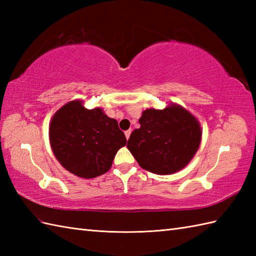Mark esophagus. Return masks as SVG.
<instances>
[{
	"mask_svg": "<svg viewBox=\"0 0 256 256\" xmlns=\"http://www.w3.org/2000/svg\"><path fill=\"white\" fill-rule=\"evenodd\" d=\"M131 130H128V131H125V138H126V140H128V138H130V135H131Z\"/></svg>",
	"mask_w": 256,
	"mask_h": 256,
	"instance_id": "obj_1",
	"label": "esophagus"
}]
</instances>
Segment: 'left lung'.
I'll return each mask as SVG.
<instances>
[{
    "instance_id": "8db88e82",
    "label": "left lung",
    "mask_w": 256,
    "mask_h": 256,
    "mask_svg": "<svg viewBox=\"0 0 256 256\" xmlns=\"http://www.w3.org/2000/svg\"><path fill=\"white\" fill-rule=\"evenodd\" d=\"M126 148L138 165L157 175H172L184 170L201 143L200 123L187 108L170 103L162 110L146 108Z\"/></svg>"
}]
</instances>
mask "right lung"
Returning <instances> with one entry per match:
<instances>
[{"label": "right lung", "mask_w": 256, "mask_h": 256, "mask_svg": "<svg viewBox=\"0 0 256 256\" xmlns=\"http://www.w3.org/2000/svg\"><path fill=\"white\" fill-rule=\"evenodd\" d=\"M50 142L60 165L80 178L91 179L106 174L118 150L126 145L118 121L101 108H84V101H69L54 114Z\"/></svg>", "instance_id": "right-lung-1"}]
</instances>
